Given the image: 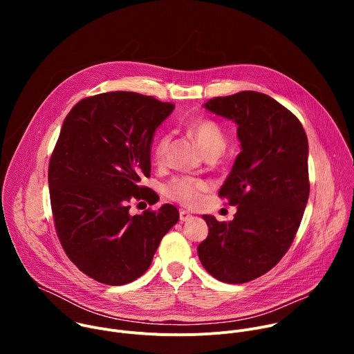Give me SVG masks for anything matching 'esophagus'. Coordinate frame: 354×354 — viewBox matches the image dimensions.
I'll list each match as a JSON object with an SVG mask.
<instances>
[{"instance_id":"esophagus-1","label":"esophagus","mask_w":354,"mask_h":354,"mask_svg":"<svg viewBox=\"0 0 354 354\" xmlns=\"http://www.w3.org/2000/svg\"><path fill=\"white\" fill-rule=\"evenodd\" d=\"M179 218H180V221L183 223V221L190 220V218H192V214H190V213H187L186 210H179Z\"/></svg>"}]
</instances>
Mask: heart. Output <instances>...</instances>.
<instances>
[{"instance_id": "1", "label": "heart", "mask_w": 354, "mask_h": 354, "mask_svg": "<svg viewBox=\"0 0 354 354\" xmlns=\"http://www.w3.org/2000/svg\"><path fill=\"white\" fill-rule=\"evenodd\" d=\"M186 130L194 138L197 145L206 156H218L225 148L227 138L224 129L221 124L210 118H196L186 124ZM169 145V137L167 134L161 136L154 148H153V158L157 164H162L167 157V151ZM207 189V185L201 180L190 179V178H175L172 179L167 187L165 193L169 198L179 201L183 206H196L201 193Z\"/></svg>"}]
</instances>
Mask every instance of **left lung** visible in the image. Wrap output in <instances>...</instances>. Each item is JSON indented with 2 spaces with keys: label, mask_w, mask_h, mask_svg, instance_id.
Listing matches in <instances>:
<instances>
[{
  "label": "left lung",
  "mask_w": 354,
  "mask_h": 354,
  "mask_svg": "<svg viewBox=\"0 0 354 354\" xmlns=\"http://www.w3.org/2000/svg\"><path fill=\"white\" fill-rule=\"evenodd\" d=\"M205 108L238 124L242 151L218 196L238 206L234 220L205 214L207 238L197 246L217 280L241 284L273 269L291 246L308 196V140L299 120L273 97L242 91Z\"/></svg>",
  "instance_id": "1"
}]
</instances>
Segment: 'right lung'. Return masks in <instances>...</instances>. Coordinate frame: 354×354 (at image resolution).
I'll return each instance as SVG.
<instances>
[{"label": "right lung", "instance_id": "add662e5", "mask_svg": "<svg viewBox=\"0 0 354 354\" xmlns=\"http://www.w3.org/2000/svg\"><path fill=\"white\" fill-rule=\"evenodd\" d=\"M174 109L115 91L80 100L64 119L48 162L55 227L70 261L99 283L122 286L144 274L179 220L172 205L129 213L133 198L157 201L140 182L149 176L153 136Z\"/></svg>", "mask_w": 354, "mask_h": 354}]
</instances>
